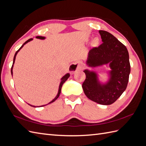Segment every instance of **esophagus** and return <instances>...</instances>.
I'll list each match as a JSON object with an SVG mask.
<instances>
[{
	"label": "esophagus",
	"mask_w": 146,
	"mask_h": 146,
	"mask_svg": "<svg viewBox=\"0 0 146 146\" xmlns=\"http://www.w3.org/2000/svg\"><path fill=\"white\" fill-rule=\"evenodd\" d=\"M83 65L81 62H76L70 65V66H69V72L70 73L72 74L76 72L77 70H81L83 68Z\"/></svg>",
	"instance_id": "1"
}]
</instances>
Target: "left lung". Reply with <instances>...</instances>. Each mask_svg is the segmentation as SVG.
Wrapping results in <instances>:
<instances>
[{"instance_id":"1","label":"left lung","mask_w":146,"mask_h":146,"mask_svg":"<svg viewBox=\"0 0 146 146\" xmlns=\"http://www.w3.org/2000/svg\"><path fill=\"white\" fill-rule=\"evenodd\" d=\"M99 32L103 42L89 50L86 64L96 67L109 63L110 79L107 83L101 84L96 72L85 70L86 79L82 88L88 99L107 106L115 102L125 91L131 68L129 54L125 45L109 32Z\"/></svg>"}]
</instances>
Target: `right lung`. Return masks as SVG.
Wrapping results in <instances>:
<instances>
[{"label":"right lung","instance_id":"1","mask_svg":"<svg viewBox=\"0 0 146 146\" xmlns=\"http://www.w3.org/2000/svg\"><path fill=\"white\" fill-rule=\"evenodd\" d=\"M36 38H37V39H45V37H42V36H36ZM33 40V38H31V39H28V40H27L26 41V42L22 45L21 46V47L19 48V49H18L17 52H16V53H15V55H14V58H13V65H12V68H11V73H12V74H13V71H12V70H13V64H14V63H15V58H16V55H17V53L18 52L20 51V50L21 49V48L23 47V46L25 44H26L27 43H28V42H29V41H31V40ZM70 77V74L69 73H67V74H66L65 76H63L62 78V79H61V82H60V86H59V88H58V94H57V95L56 96V97L55 98L52 100L51 102H50L48 104H46V105H48V104H50V103H52V102H54L55 100H57V99H58V98L59 97V96H60V92H61V89H62V86H63V84L65 83V82L67 80V79H68V78ZM28 105H29V106H31V107H36V106H32V105H30V104H28ZM46 105H44V106H40V107H43V106H46Z\"/></svg>","mask_w":146,"mask_h":146}]
</instances>
